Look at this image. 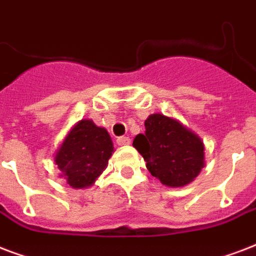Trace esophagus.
<instances>
[{
    "instance_id": "obj_1",
    "label": "esophagus",
    "mask_w": 256,
    "mask_h": 256,
    "mask_svg": "<svg viewBox=\"0 0 256 256\" xmlns=\"http://www.w3.org/2000/svg\"><path fill=\"white\" fill-rule=\"evenodd\" d=\"M116 144H120V146L130 144V138H128V136H118V138H116Z\"/></svg>"
}]
</instances>
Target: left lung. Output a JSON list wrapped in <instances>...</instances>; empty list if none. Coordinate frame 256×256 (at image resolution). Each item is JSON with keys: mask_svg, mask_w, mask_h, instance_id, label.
I'll list each match as a JSON object with an SVG mask.
<instances>
[{"mask_svg": "<svg viewBox=\"0 0 256 256\" xmlns=\"http://www.w3.org/2000/svg\"><path fill=\"white\" fill-rule=\"evenodd\" d=\"M144 134H138L132 146L144 156L152 176L170 187L192 182L204 166L202 140L179 120L164 114H152L144 120Z\"/></svg>", "mask_w": 256, "mask_h": 256, "instance_id": "8db88e82", "label": "left lung"}]
</instances>
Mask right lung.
<instances>
[{"mask_svg": "<svg viewBox=\"0 0 256 256\" xmlns=\"http://www.w3.org/2000/svg\"><path fill=\"white\" fill-rule=\"evenodd\" d=\"M114 148L106 128L92 120H80L66 136L54 162L73 188L92 186L108 164Z\"/></svg>", "mask_w": 256, "mask_h": 256, "instance_id": "add662e5", "label": "right lung"}]
</instances>
